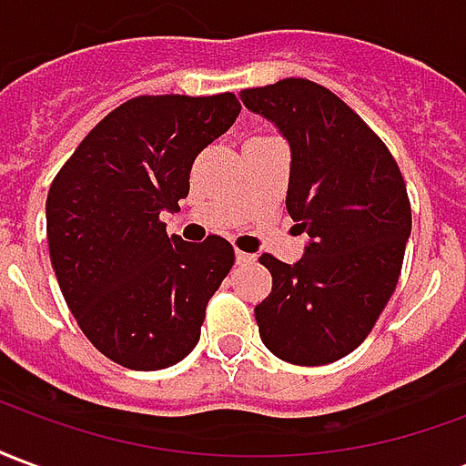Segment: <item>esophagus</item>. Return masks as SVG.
<instances>
[{
    "label": "esophagus",
    "mask_w": 466,
    "mask_h": 466,
    "mask_svg": "<svg viewBox=\"0 0 466 466\" xmlns=\"http://www.w3.org/2000/svg\"><path fill=\"white\" fill-rule=\"evenodd\" d=\"M234 257H237V264H252L254 262V254H249V252H237Z\"/></svg>",
    "instance_id": "obj_1"
}]
</instances>
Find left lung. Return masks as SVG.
<instances>
[{"label": "left lung", "instance_id": "left-lung-1", "mask_svg": "<svg viewBox=\"0 0 466 466\" xmlns=\"http://www.w3.org/2000/svg\"><path fill=\"white\" fill-rule=\"evenodd\" d=\"M239 99L289 144L287 212L309 237L299 262L259 257L272 272V294L254 307L259 337L292 364L342 360L400 279L411 234L400 167L339 96L309 79L244 89Z\"/></svg>", "mask_w": 466, "mask_h": 466}]
</instances>
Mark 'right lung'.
<instances>
[{"instance_id":"1","label":"right lung","mask_w":466,"mask_h":466,"mask_svg":"<svg viewBox=\"0 0 466 466\" xmlns=\"http://www.w3.org/2000/svg\"><path fill=\"white\" fill-rule=\"evenodd\" d=\"M239 112L229 92L129 99L86 134L49 187L46 242L66 307L86 339L127 370L182 361L232 269L227 239H169L159 214L179 209L197 154Z\"/></svg>"}]
</instances>
